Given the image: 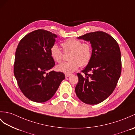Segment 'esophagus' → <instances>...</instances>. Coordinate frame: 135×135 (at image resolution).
Segmentation results:
<instances>
[{
	"instance_id": "34e87169",
	"label": "esophagus",
	"mask_w": 135,
	"mask_h": 135,
	"mask_svg": "<svg viewBox=\"0 0 135 135\" xmlns=\"http://www.w3.org/2000/svg\"><path fill=\"white\" fill-rule=\"evenodd\" d=\"M71 75V74H65V78H68V77H70Z\"/></svg>"
}]
</instances>
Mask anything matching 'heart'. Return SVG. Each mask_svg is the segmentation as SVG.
Listing matches in <instances>:
<instances>
[{"instance_id":"obj_1","label":"heart","mask_w":135,"mask_h":135,"mask_svg":"<svg viewBox=\"0 0 135 135\" xmlns=\"http://www.w3.org/2000/svg\"><path fill=\"white\" fill-rule=\"evenodd\" d=\"M65 53L71 52L69 57L70 61L64 62L56 67L58 72L65 74H71L80 67H85L91 60L92 54V47L89 43H83L82 41L70 38L61 43ZM51 56L56 62H60L63 53L57 45L54 44L50 49Z\"/></svg>"}]
</instances>
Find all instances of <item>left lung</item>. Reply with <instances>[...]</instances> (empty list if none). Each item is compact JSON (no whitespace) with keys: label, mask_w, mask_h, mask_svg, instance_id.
Wrapping results in <instances>:
<instances>
[{"label":"left lung","mask_w":135,"mask_h":135,"mask_svg":"<svg viewBox=\"0 0 135 135\" xmlns=\"http://www.w3.org/2000/svg\"><path fill=\"white\" fill-rule=\"evenodd\" d=\"M78 39L90 42L92 54L89 63L81 71L84 76L77 74L79 82L75 87L76 94L85 104H97L112 94L120 78V48L111 36L103 31L89 32Z\"/></svg>","instance_id":"obj_1"}]
</instances>
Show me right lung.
<instances>
[{"instance_id":"1","label":"right lung","mask_w":135,"mask_h":135,"mask_svg":"<svg viewBox=\"0 0 135 135\" xmlns=\"http://www.w3.org/2000/svg\"><path fill=\"white\" fill-rule=\"evenodd\" d=\"M56 37L51 32L37 30L26 35L17 47L13 72L20 90L31 101H48L65 79L62 72L51 71L55 61L50 49Z\"/></svg>"}]
</instances>
